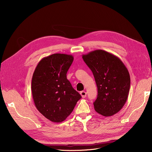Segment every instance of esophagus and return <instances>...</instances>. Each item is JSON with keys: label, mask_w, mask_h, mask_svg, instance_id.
Segmentation results:
<instances>
[{"label": "esophagus", "mask_w": 152, "mask_h": 152, "mask_svg": "<svg viewBox=\"0 0 152 152\" xmlns=\"http://www.w3.org/2000/svg\"><path fill=\"white\" fill-rule=\"evenodd\" d=\"M80 94H81V97H83V98H85L86 97V92H85V91H81V92H80Z\"/></svg>", "instance_id": "obj_1"}]
</instances>
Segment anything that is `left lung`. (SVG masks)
Here are the masks:
<instances>
[{"instance_id": "left-lung-1", "label": "left lung", "mask_w": 152, "mask_h": 152, "mask_svg": "<svg viewBox=\"0 0 152 152\" xmlns=\"http://www.w3.org/2000/svg\"><path fill=\"white\" fill-rule=\"evenodd\" d=\"M82 57L92 71L98 95L94 102L95 110L104 116L117 113L128 97L131 79L129 71L116 55L103 50H95Z\"/></svg>"}]
</instances>
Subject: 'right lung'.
<instances>
[{"instance_id": "add662e5", "label": "right lung", "mask_w": 152, "mask_h": 152, "mask_svg": "<svg viewBox=\"0 0 152 152\" xmlns=\"http://www.w3.org/2000/svg\"><path fill=\"white\" fill-rule=\"evenodd\" d=\"M73 60L71 55L52 54L39 62L33 73L31 90L35 106L52 122L65 121L81 98L66 78Z\"/></svg>"}]
</instances>
